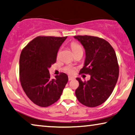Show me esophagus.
<instances>
[{
    "label": "esophagus",
    "instance_id": "1",
    "mask_svg": "<svg viewBox=\"0 0 135 135\" xmlns=\"http://www.w3.org/2000/svg\"><path fill=\"white\" fill-rule=\"evenodd\" d=\"M75 78L74 77H72V76H68V80H74Z\"/></svg>",
    "mask_w": 135,
    "mask_h": 135
}]
</instances>
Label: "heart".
<instances>
[{
	"label": "heart",
	"instance_id": "1",
	"mask_svg": "<svg viewBox=\"0 0 135 135\" xmlns=\"http://www.w3.org/2000/svg\"><path fill=\"white\" fill-rule=\"evenodd\" d=\"M71 47L73 52L79 50H82L81 46L79 45L78 43H76V42H72L71 44ZM64 70L68 73L73 74L74 71H75V68L71 65H67L64 68Z\"/></svg>",
	"mask_w": 135,
	"mask_h": 135
}]
</instances>
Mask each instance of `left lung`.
Returning a JSON list of instances; mask_svg holds the SVG:
<instances>
[{"label": "left lung", "instance_id": "left-lung-1", "mask_svg": "<svg viewBox=\"0 0 135 135\" xmlns=\"http://www.w3.org/2000/svg\"><path fill=\"white\" fill-rule=\"evenodd\" d=\"M83 45L85 59L79 74L90 75L82 81L76 78L79 85L75 91L78 100L83 105L94 107L104 103L111 95L119 76V65L112 45L102 38L91 36H75Z\"/></svg>", "mask_w": 135, "mask_h": 135}]
</instances>
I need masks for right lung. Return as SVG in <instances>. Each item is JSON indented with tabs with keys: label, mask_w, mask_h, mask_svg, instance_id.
<instances>
[{
	"label": "right lung",
	"mask_w": 135,
	"mask_h": 135,
	"mask_svg": "<svg viewBox=\"0 0 135 135\" xmlns=\"http://www.w3.org/2000/svg\"><path fill=\"white\" fill-rule=\"evenodd\" d=\"M67 37L38 36L21 52L22 87L29 99L40 107H46L57 101L68 82V76L64 73L51 79L48 70L56 62L58 50Z\"/></svg>",
	"instance_id": "right-lung-1"
}]
</instances>
